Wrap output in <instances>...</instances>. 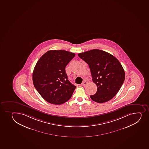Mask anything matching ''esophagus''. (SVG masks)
<instances>
[{
	"label": "esophagus",
	"instance_id": "34e87169",
	"mask_svg": "<svg viewBox=\"0 0 149 149\" xmlns=\"http://www.w3.org/2000/svg\"><path fill=\"white\" fill-rule=\"evenodd\" d=\"M88 84V82L86 81H84L82 83V86H86V84Z\"/></svg>",
	"mask_w": 149,
	"mask_h": 149
}]
</instances>
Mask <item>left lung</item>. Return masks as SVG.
<instances>
[{"mask_svg": "<svg viewBox=\"0 0 149 149\" xmlns=\"http://www.w3.org/2000/svg\"><path fill=\"white\" fill-rule=\"evenodd\" d=\"M91 69L92 81L97 91L91 98L97 103H103L113 98L124 81L125 73L119 61L109 53L93 49L78 54Z\"/></svg>", "mask_w": 149, "mask_h": 149, "instance_id": "obj_1", "label": "left lung"}]
</instances>
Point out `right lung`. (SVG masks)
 Returning <instances> with one entry per match:
<instances>
[{
    "label": "right lung",
    "instance_id": "1",
    "mask_svg": "<svg viewBox=\"0 0 149 149\" xmlns=\"http://www.w3.org/2000/svg\"><path fill=\"white\" fill-rule=\"evenodd\" d=\"M75 54L67 51L49 50L40 58L34 68L33 82L48 103L61 104L70 99L76 86L68 80L65 67Z\"/></svg>",
    "mask_w": 149,
    "mask_h": 149
}]
</instances>
